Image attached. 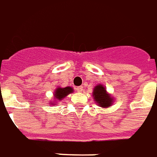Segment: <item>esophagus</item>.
<instances>
[{
	"label": "esophagus",
	"mask_w": 157,
	"mask_h": 157,
	"mask_svg": "<svg viewBox=\"0 0 157 157\" xmlns=\"http://www.w3.org/2000/svg\"><path fill=\"white\" fill-rule=\"evenodd\" d=\"M76 91H77V92H82V91H83V86H78V87L76 88Z\"/></svg>",
	"instance_id": "1"
}]
</instances>
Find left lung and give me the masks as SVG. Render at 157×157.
<instances>
[{
    "mask_svg": "<svg viewBox=\"0 0 157 157\" xmlns=\"http://www.w3.org/2000/svg\"><path fill=\"white\" fill-rule=\"evenodd\" d=\"M94 100L101 107H109L112 103V98L106 93L105 87L101 85L96 86L93 90Z\"/></svg>",
    "mask_w": 157,
    "mask_h": 157,
    "instance_id": "8db88e82",
    "label": "left lung"
}]
</instances>
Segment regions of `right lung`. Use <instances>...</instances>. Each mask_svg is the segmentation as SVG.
Masks as SVG:
<instances>
[{
    "label": "right lung",
    "mask_w": 157,
    "mask_h": 157,
    "mask_svg": "<svg viewBox=\"0 0 157 157\" xmlns=\"http://www.w3.org/2000/svg\"><path fill=\"white\" fill-rule=\"evenodd\" d=\"M73 91L72 88L69 87V86H67V87L65 88H57L56 90L55 91V96H56V99L59 100V101H61L62 98H64L65 96H67L68 94L71 93Z\"/></svg>",
    "instance_id": "1"
}]
</instances>
